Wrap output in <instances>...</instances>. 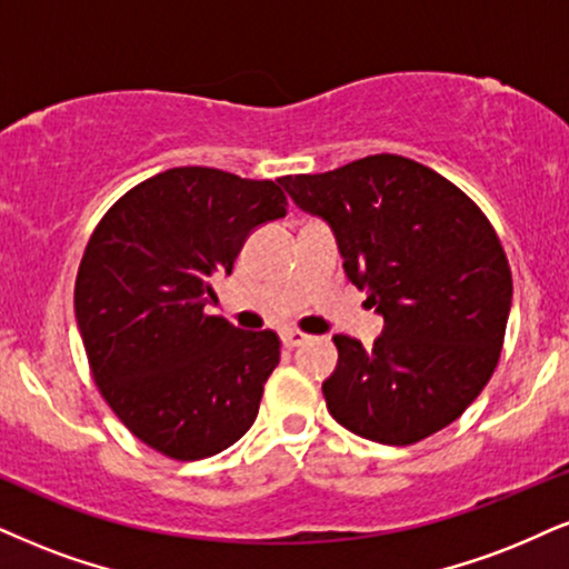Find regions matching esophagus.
Segmentation results:
<instances>
[{
    "mask_svg": "<svg viewBox=\"0 0 569 569\" xmlns=\"http://www.w3.org/2000/svg\"><path fill=\"white\" fill-rule=\"evenodd\" d=\"M282 340H284L290 348H298V346H306V342L311 340V335L300 332V329L287 327V329H282Z\"/></svg>",
    "mask_w": 569,
    "mask_h": 569,
    "instance_id": "obj_1",
    "label": "esophagus"
}]
</instances>
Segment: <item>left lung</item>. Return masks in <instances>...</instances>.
<instances>
[{
  "instance_id": "left-lung-1",
  "label": "left lung",
  "mask_w": 569,
  "mask_h": 569,
  "mask_svg": "<svg viewBox=\"0 0 569 569\" xmlns=\"http://www.w3.org/2000/svg\"><path fill=\"white\" fill-rule=\"evenodd\" d=\"M279 184L332 227L348 279L385 319L371 348L332 338L329 413L385 446L459 419L499 363L511 308L507 252L486 213L432 168L390 152Z\"/></svg>"
}]
</instances>
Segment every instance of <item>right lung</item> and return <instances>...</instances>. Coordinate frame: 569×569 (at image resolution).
<instances>
[{"mask_svg":"<svg viewBox=\"0 0 569 569\" xmlns=\"http://www.w3.org/2000/svg\"><path fill=\"white\" fill-rule=\"evenodd\" d=\"M284 213L279 181L184 166L129 189L91 231L73 292L91 377L168 459H208L256 422L282 342L208 317L206 303L250 231Z\"/></svg>","mask_w":569,"mask_h":569,"instance_id":"1","label":"right lung"}]
</instances>
